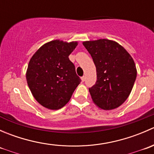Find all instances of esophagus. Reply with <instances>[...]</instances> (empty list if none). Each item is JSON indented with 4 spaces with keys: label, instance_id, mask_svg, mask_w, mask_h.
<instances>
[{
    "label": "esophagus",
    "instance_id": "1",
    "mask_svg": "<svg viewBox=\"0 0 154 154\" xmlns=\"http://www.w3.org/2000/svg\"><path fill=\"white\" fill-rule=\"evenodd\" d=\"M85 80H86V77H85V76H83V77H81V80H82V82H84V81H85Z\"/></svg>",
    "mask_w": 154,
    "mask_h": 154
}]
</instances>
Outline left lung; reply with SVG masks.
<instances>
[{"instance_id": "1", "label": "left lung", "mask_w": 154, "mask_h": 154, "mask_svg": "<svg viewBox=\"0 0 154 154\" xmlns=\"http://www.w3.org/2000/svg\"><path fill=\"white\" fill-rule=\"evenodd\" d=\"M97 71V81L88 88L99 108L111 110L122 104L132 91L136 78L131 56L119 43L109 39L83 42Z\"/></svg>"}]
</instances>
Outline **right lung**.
I'll use <instances>...</instances> for the list:
<instances>
[{
  "label": "right lung",
  "mask_w": 154,
  "mask_h": 154,
  "mask_svg": "<svg viewBox=\"0 0 154 154\" xmlns=\"http://www.w3.org/2000/svg\"><path fill=\"white\" fill-rule=\"evenodd\" d=\"M77 45V42L54 40L42 46L29 60L27 84L42 106L50 109L63 107L81 82L68 58Z\"/></svg>",
  "instance_id": "1"
}]
</instances>
